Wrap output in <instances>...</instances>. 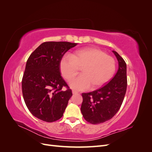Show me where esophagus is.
Here are the masks:
<instances>
[{
    "mask_svg": "<svg viewBox=\"0 0 152 152\" xmlns=\"http://www.w3.org/2000/svg\"><path fill=\"white\" fill-rule=\"evenodd\" d=\"M72 93H73V94H78V93L77 91H72Z\"/></svg>",
    "mask_w": 152,
    "mask_h": 152,
    "instance_id": "1",
    "label": "esophagus"
}]
</instances>
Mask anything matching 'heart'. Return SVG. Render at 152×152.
<instances>
[{"label":"heart","instance_id":"obj_1","mask_svg":"<svg viewBox=\"0 0 152 152\" xmlns=\"http://www.w3.org/2000/svg\"><path fill=\"white\" fill-rule=\"evenodd\" d=\"M82 74L72 80L70 86L73 89L84 91L97 89L112 79L116 70L114 58L96 48L77 50L72 56L64 55L59 61V70L62 76L68 81L75 77L79 68Z\"/></svg>","mask_w":152,"mask_h":152}]
</instances>
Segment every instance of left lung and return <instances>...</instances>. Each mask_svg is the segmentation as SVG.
Returning <instances> with one entry per match:
<instances>
[{
	"label": "left lung",
	"mask_w": 152,
	"mask_h": 152,
	"mask_svg": "<svg viewBox=\"0 0 152 152\" xmlns=\"http://www.w3.org/2000/svg\"><path fill=\"white\" fill-rule=\"evenodd\" d=\"M117 72L109 83L91 93H82L81 112L85 120L92 124L103 123L111 119L120 109L127 89V66L116 51Z\"/></svg>",
	"instance_id": "8db88e82"
}]
</instances>
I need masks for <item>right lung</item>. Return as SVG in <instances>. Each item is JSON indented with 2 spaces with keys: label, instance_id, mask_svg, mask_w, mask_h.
I'll return each mask as SVG.
<instances>
[{
  "label": "right lung",
  "instance_id": "add662e5",
  "mask_svg": "<svg viewBox=\"0 0 152 152\" xmlns=\"http://www.w3.org/2000/svg\"><path fill=\"white\" fill-rule=\"evenodd\" d=\"M68 42H45L29 56L22 79V93L33 115L48 122L61 118L72 97V90L61 76L59 61L77 45ZM66 86V91H62Z\"/></svg>",
  "mask_w": 152,
  "mask_h": 152
}]
</instances>
